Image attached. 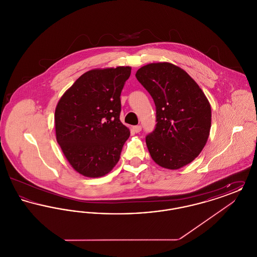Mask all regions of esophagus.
<instances>
[{
	"label": "esophagus",
	"instance_id": "esophagus-1",
	"mask_svg": "<svg viewBox=\"0 0 257 257\" xmlns=\"http://www.w3.org/2000/svg\"><path fill=\"white\" fill-rule=\"evenodd\" d=\"M133 130H134L135 133H140V132L142 131V126H140V125L134 126V127H133Z\"/></svg>",
	"mask_w": 257,
	"mask_h": 257
}]
</instances>
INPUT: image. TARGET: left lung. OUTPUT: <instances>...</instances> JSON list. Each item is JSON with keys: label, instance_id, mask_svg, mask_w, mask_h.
Masks as SVG:
<instances>
[{"label": "left lung", "instance_id": "obj_1", "mask_svg": "<svg viewBox=\"0 0 257 257\" xmlns=\"http://www.w3.org/2000/svg\"><path fill=\"white\" fill-rule=\"evenodd\" d=\"M136 77L153 98L156 127L146 137L153 161L169 170L190 164L206 145L211 106L191 76L170 62L149 63Z\"/></svg>", "mask_w": 257, "mask_h": 257}]
</instances>
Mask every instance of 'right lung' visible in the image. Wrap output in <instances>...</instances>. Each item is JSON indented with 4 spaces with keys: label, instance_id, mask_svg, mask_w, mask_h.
Instances as JSON below:
<instances>
[{
    "label": "right lung",
    "instance_id": "add662e5",
    "mask_svg": "<svg viewBox=\"0 0 257 257\" xmlns=\"http://www.w3.org/2000/svg\"><path fill=\"white\" fill-rule=\"evenodd\" d=\"M130 74V66L89 70L57 105V142L74 170L84 176H104L120 158L130 136L119 119L120 94Z\"/></svg>",
    "mask_w": 257,
    "mask_h": 257
}]
</instances>
